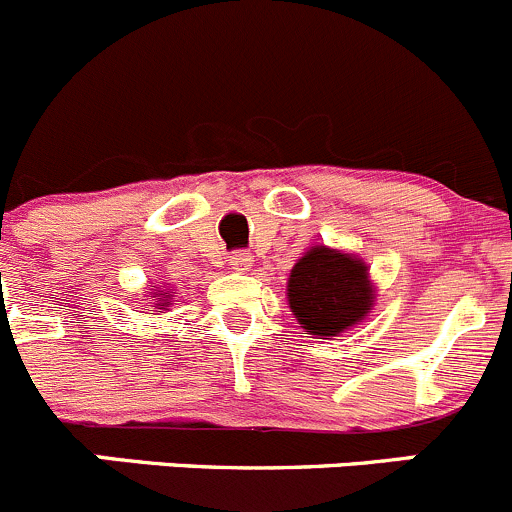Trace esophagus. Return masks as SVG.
<instances>
[{
	"label": "esophagus",
	"instance_id": "34e87169",
	"mask_svg": "<svg viewBox=\"0 0 512 512\" xmlns=\"http://www.w3.org/2000/svg\"><path fill=\"white\" fill-rule=\"evenodd\" d=\"M229 263H231V268H236V271H249L251 268V263H254V256L251 254H246V251H234V254L229 256Z\"/></svg>",
	"mask_w": 512,
	"mask_h": 512
}]
</instances>
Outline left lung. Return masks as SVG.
Returning <instances> with one entry per match:
<instances>
[{"instance_id": "obj_1", "label": "left lung", "mask_w": 512, "mask_h": 512, "mask_svg": "<svg viewBox=\"0 0 512 512\" xmlns=\"http://www.w3.org/2000/svg\"><path fill=\"white\" fill-rule=\"evenodd\" d=\"M288 306L311 336L331 338L371 313L376 288L368 266L353 254L313 246L288 276Z\"/></svg>"}]
</instances>
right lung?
Instances as JSON below:
<instances>
[{
	"label": "right lung",
	"mask_w": 512,
	"mask_h": 512,
	"mask_svg": "<svg viewBox=\"0 0 512 512\" xmlns=\"http://www.w3.org/2000/svg\"><path fill=\"white\" fill-rule=\"evenodd\" d=\"M156 296H161V303H156V306H169V296H164V293H156Z\"/></svg>",
	"instance_id": "add662e5"
}]
</instances>
